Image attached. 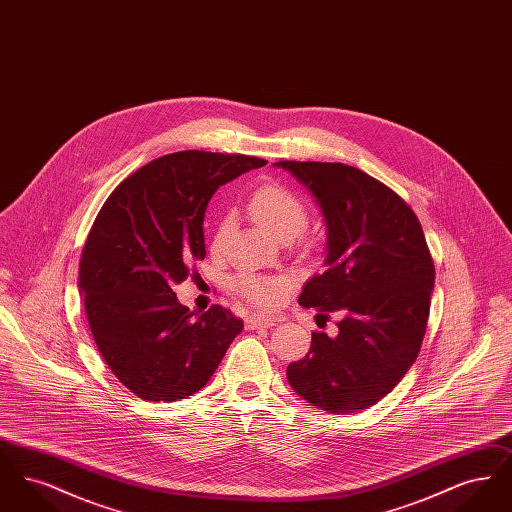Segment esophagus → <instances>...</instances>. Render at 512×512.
<instances>
[{
    "instance_id": "34e87169",
    "label": "esophagus",
    "mask_w": 512,
    "mask_h": 512,
    "mask_svg": "<svg viewBox=\"0 0 512 512\" xmlns=\"http://www.w3.org/2000/svg\"><path fill=\"white\" fill-rule=\"evenodd\" d=\"M276 324V318L265 315H249L245 318V330H257V328H270Z\"/></svg>"
}]
</instances>
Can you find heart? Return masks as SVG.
<instances>
[{
  "label": "heart",
  "mask_w": 512,
  "mask_h": 512,
  "mask_svg": "<svg viewBox=\"0 0 512 512\" xmlns=\"http://www.w3.org/2000/svg\"><path fill=\"white\" fill-rule=\"evenodd\" d=\"M247 211L251 219L282 242H290L295 236H299L309 222L307 205L299 199V195L282 184H265L257 188L247 199ZM230 232L232 219L220 217L211 240V247L215 253L224 251ZM232 286L247 301L261 307H272L288 290V280L282 276L244 272L234 278Z\"/></svg>",
  "instance_id": "obj_1"
}]
</instances>
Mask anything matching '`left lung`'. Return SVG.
Listing matches in <instances>:
<instances>
[{
    "label": "left lung",
    "instance_id": "left-lung-1",
    "mask_svg": "<svg viewBox=\"0 0 512 512\" xmlns=\"http://www.w3.org/2000/svg\"><path fill=\"white\" fill-rule=\"evenodd\" d=\"M317 197L328 228L326 270L299 305L338 313V336L313 332L288 366L297 395L328 413H355L386 397L413 366L430 317L436 268L413 209L386 184L343 165L280 161Z\"/></svg>",
    "mask_w": 512,
    "mask_h": 512
}]
</instances>
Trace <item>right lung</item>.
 <instances>
[{"label":"right lung","instance_id":"1","mask_svg":"<svg viewBox=\"0 0 512 512\" xmlns=\"http://www.w3.org/2000/svg\"><path fill=\"white\" fill-rule=\"evenodd\" d=\"M263 165L242 153L163 155L124 178L94 220L78 288L105 365L140 399L178 401L201 390L244 330L220 305L195 317L172 290L205 257L211 195Z\"/></svg>","mask_w":512,"mask_h":512}]
</instances>
